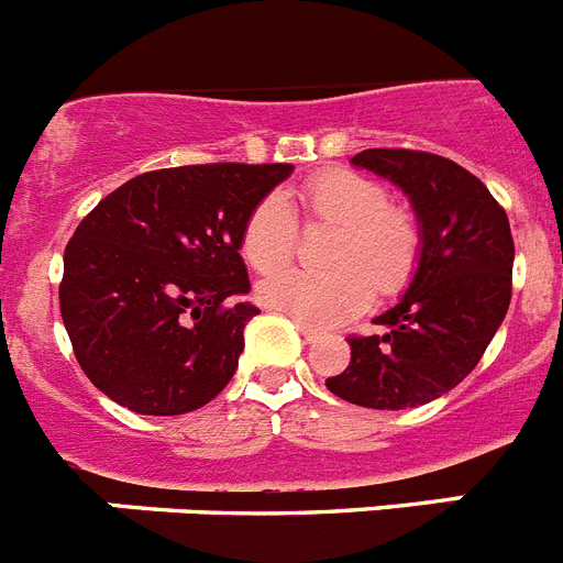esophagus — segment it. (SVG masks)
Listing matches in <instances>:
<instances>
[{"instance_id":"esophagus-1","label":"esophagus","mask_w":563,"mask_h":563,"mask_svg":"<svg viewBox=\"0 0 563 563\" xmlns=\"http://www.w3.org/2000/svg\"><path fill=\"white\" fill-rule=\"evenodd\" d=\"M296 327H298V332H301V338H305L307 343H316L318 338H321V332L312 330V327L305 324V321H296Z\"/></svg>"}]
</instances>
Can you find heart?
Wrapping results in <instances>:
<instances>
[{
  "label": "heart",
  "mask_w": 563,
  "mask_h": 563,
  "mask_svg": "<svg viewBox=\"0 0 563 563\" xmlns=\"http://www.w3.org/2000/svg\"><path fill=\"white\" fill-rule=\"evenodd\" d=\"M310 220L332 222L341 233L332 242L335 271L312 273L285 265L296 251L298 225L290 202L267 194L247 213L242 256L256 271H273L258 282V298L271 310L312 327H335L361 316L375 298L406 290L420 258V225L406 208L389 206V194L366 174L330 168L298 188Z\"/></svg>",
  "instance_id": "heart-1"
}]
</instances>
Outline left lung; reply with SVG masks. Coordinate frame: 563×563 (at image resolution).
I'll return each mask as SVG.
<instances>
[{
  "label": "left lung",
  "instance_id": "obj_1",
  "mask_svg": "<svg viewBox=\"0 0 563 563\" xmlns=\"http://www.w3.org/2000/svg\"><path fill=\"white\" fill-rule=\"evenodd\" d=\"M415 208L420 258L377 335L350 338L352 361L327 389L366 409H417L465 380L505 321L514 278L510 222L485 183L449 157L366 148L352 157Z\"/></svg>",
  "mask_w": 563,
  "mask_h": 563
}]
</instances>
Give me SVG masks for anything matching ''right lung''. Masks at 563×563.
Returning a JSON list of instances; mask_svg holds the SVG:
<instances>
[{"instance_id": "add662e5", "label": "right lung", "mask_w": 563, "mask_h": 563, "mask_svg": "<svg viewBox=\"0 0 563 563\" xmlns=\"http://www.w3.org/2000/svg\"><path fill=\"white\" fill-rule=\"evenodd\" d=\"M290 163L146 172L84 217L64 251L62 318L84 375L129 411L174 417L220 395L258 316L242 228Z\"/></svg>"}]
</instances>
